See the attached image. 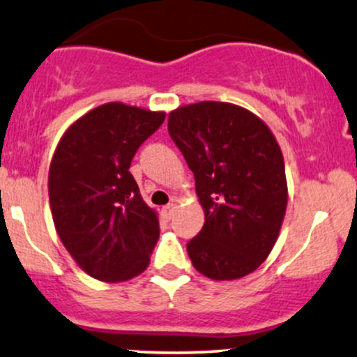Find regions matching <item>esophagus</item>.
Segmentation results:
<instances>
[{"label":"esophagus","mask_w":357,"mask_h":357,"mask_svg":"<svg viewBox=\"0 0 357 357\" xmlns=\"http://www.w3.org/2000/svg\"><path fill=\"white\" fill-rule=\"evenodd\" d=\"M174 208H175L174 202H172V204L163 206V208H162V214L165 216V220H170L172 214H174Z\"/></svg>","instance_id":"esophagus-1"}]
</instances>
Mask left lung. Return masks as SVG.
Segmentation results:
<instances>
[{"label":"left lung","mask_w":357,"mask_h":357,"mask_svg":"<svg viewBox=\"0 0 357 357\" xmlns=\"http://www.w3.org/2000/svg\"><path fill=\"white\" fill-rule=\"evenodd\" d=\"M168 132L195 178L204 226L187 243L206 278L231 281L271 254L284 220L287 185L281 148L248 110L199 102L168 116Z\"/></svg>","instance_id":"8db88e82"}]
</instances>
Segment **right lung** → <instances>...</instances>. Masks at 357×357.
<instances>
[{"mask_svg": "<svg viewBox=\"0 0 357 357\" xmlns=\"http://www.w3.org/2000/svg\"><path fill=\"white\" fill-rule=\"evenodd\" d=\"M163 121L165 112L105 103L78 119L52 156L49 201L57 235L98 281L139 275L158 241V216L141 197L129 167Z\"/></svg>", "mask_w": 357, "mask_h": 357, "instance_id": "add662e5", "label": "right lung"}]
</instances>
